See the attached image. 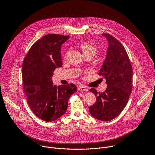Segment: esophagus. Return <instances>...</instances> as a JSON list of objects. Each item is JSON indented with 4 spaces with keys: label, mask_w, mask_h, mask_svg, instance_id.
<instances>
[{
    "label": "esophagus",
    "mask_w": 155,
    "mask_h": 155,
    "mask_svg": "<svg viewBox=\"0 0 155 155\" xmlns=\"http://www.w3.org/2000/svg\"><path fill=\"white\" fill-rule=\"evenodd\" d=\"M78 90L79 91H87V89L84 86H79L78 87Z\"/></svg>",
    "instance_id": "obj_1"
}]
</instances>
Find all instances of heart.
Masks as SVG:
<instances>
[{"label": "heart", "instance_id": "obj_1", "mask_svg": "<svg viewBox=\"0 0 155 155\" xmlns=\"http://www.w3.org/2000/svg\"><path fill=\"white\" fill-rule=\"evenodd\" d=\"M80 47L84 56L87 54H91L94 56L97 51V48L95 44L90 41L82 42L80 44Z\"/></svg>", "mask_w": 155, "mask_h": 155}]
</instances>
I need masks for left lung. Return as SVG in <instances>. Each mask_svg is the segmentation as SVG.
<instances>
[{
	"label": "left lung",
	"instance_id": "left-lung-1",
	"mask_svg": "<svg viewBox=\"0 0 155 155\" xmlns=\"http://www.w3.org/2000/svg\"><path fill=\"white\" fill-rule=\"evenodd\" d=\"M102 35L107 39L108 47L99 75L105 78L107 87L103 93H97L94 88L90 90L96 96V102L89 112L96 119L108 121L117 117L128 102L132 87V68L122 44L110 34Z\"/></svg>",
	"mask_w": 155,
	"mask_h": 155
}]
</instances>
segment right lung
Returning a JSON list of instances; mask_svg holds the SVG:
<instances>
[{
  "label": "right lung",
  "mask_w": 155,
  "mask_h": 155,
  "mask_svg": "<svg viewBox=\"0 0 155 155\" xmlns=\"http://www.w3.org/2000/svg\"><path fill=\"white\" fill-rule=\"evenodd\" d=\"M69 36L48 34L35 41L26 54L22 66L23 90L28 103L36 117L47 122L64 115L69 99L77 92L73 84L56 86L51 77L62 65L61 47Z\"/></svg>",
  "instance_id": "obj_1"
}]
</instances>
